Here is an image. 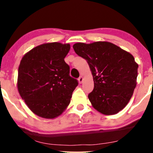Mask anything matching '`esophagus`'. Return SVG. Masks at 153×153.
Wrapping results in <instances>:
<instances>
[{"mask_svg": "<svg viewBox=\"0 0 153 153\" xmlns=\"http://www.w3.org/2000/svg\"><path fill=\"white\" fill-rule=\"evenodd\" d=\"M78 81H79V83H81L83 81V76H80L79 78V79H78Z\"/></svg>", "mask_w": 153, "mask_h": 153, "instance_id": "1", "label": "esophagus"}]
</instances>
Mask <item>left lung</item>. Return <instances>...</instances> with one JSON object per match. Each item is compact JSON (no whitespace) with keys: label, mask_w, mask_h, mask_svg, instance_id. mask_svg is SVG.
I'll return each instance as SVG.
<instances>
[{"label":"left lung","mask_w":153,"mask_h":153,"mask_svg":"<svg viewBox=\"0 0 153 153\" xmlns=\"http://www.w3.org/2000/svg\"><path fill=\"white\" fill-rule=\"evenodd\" d=\"M73 49L87 60L93 74L94 88L88 99L93 107L104 115L124 108L137 85L139 65L134 56L108 42H79Z\"/></svg>","instance_id":"obj_1"}]
</instances>
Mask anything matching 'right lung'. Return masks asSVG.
<instances>
[{
	"label": "right lung",
	"mask_w": 153,
	"mask_h": 153,
	"mask_svg": "<svg viewBox=\"0 0 153 153\" xmlns=\"http://www.w3.org/2000/svg\"><path fill=\"white\" fill-rule=\"evenodd\" d=\"M69 44L46 43L33 48L21 60L17 88L28 107L37 116L52 119L70 104L78 81L70 76L64 58Z\"/></svg>",
	"instance_id": "right-lung-1"
}]
</instances>
